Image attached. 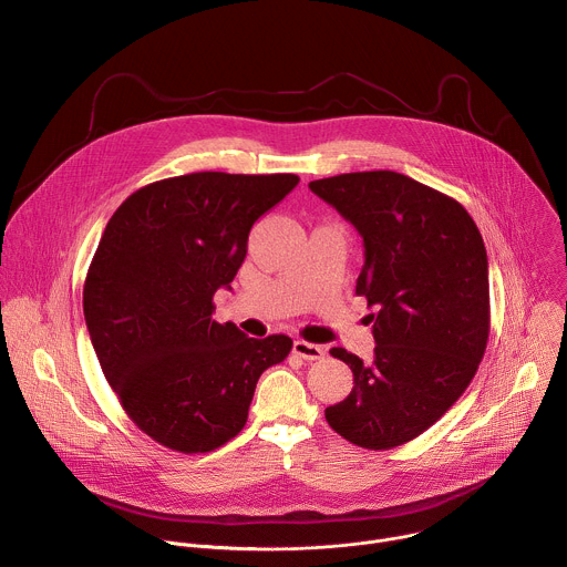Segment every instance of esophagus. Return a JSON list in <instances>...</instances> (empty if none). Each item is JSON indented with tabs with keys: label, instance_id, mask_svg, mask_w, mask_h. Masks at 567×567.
Wrapping results in <instances>:
<instances>
[{
	"label": "esophagus",
	"instance_id": "1",
	"mask_svg": "<svg viewBox=\"0 0 567 567\" xmlns=\"http://www.w3.org/2000/svg\"><path fill=\"white\" fill-rule=\"evenodd\" d=\"M293 353L302 360H320L324 355L320 344H311L307 340H293Z\"/></svg>",
	"mask_w": 567,
	"mask_h": 567
}]
</instances>
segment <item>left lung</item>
I'll return each mask as SVG.
<instances>
[{
    "mask_svg": "<svg viewBox=\"0 0 567 567\" xmlns=\"http://www.w3.org/2000/svg\"><path fill=\"white\" fill-rule=\"evenodd\" d=\"M364 245L355 293L373 307V360L342 347L351 394L324 410L333 432L392 450L430 430L467 390L489 336L487 254L461 203L396 171L309 182Z\"/></svg>",
    "mask_w": 567,
    "mask_h": 567,
    "instance_id": "left-lung-1",
    "label": "left lung"
}]
</instances>
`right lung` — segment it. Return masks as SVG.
<instances>
[{"label":"right lung","instance_id":"right-lung-1","mask_svg":"<svg viewBox=\"0 0 567 567\" xmlns=\"http://www.w3.org/2000/svg\"><path fill=\"white\" fill-rule=\"evenodd\" d=\"M300 182L293 173L200 171L146 184L111 216L84 280V318L128 419L182 454L240 434L260 373L293 340L214 320L254 223Z\"/></svg>","mask_w":567,"mask_h":567}]
</instances>
